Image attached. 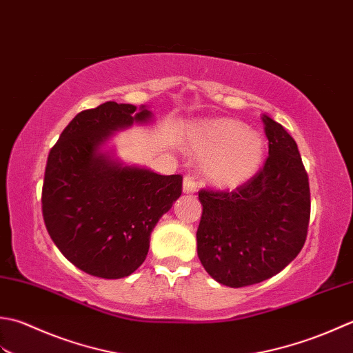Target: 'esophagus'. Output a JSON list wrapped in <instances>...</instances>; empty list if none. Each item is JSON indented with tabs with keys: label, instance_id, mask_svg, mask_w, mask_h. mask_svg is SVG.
<instances>
[{
	"label": "esophagus",
	"instance_id": "obj_1",
	"mask_svg": "<svg viewBox=\"0 0 353 353\" xmlns=\"http://www.w3.org/2000/svg\"><path fill=\"white\" fill-rule=\"evenodd\" d=\"M196 189H198V183H196L195 176H190V175L184 176V181H183L184 193H195Z\"/></svg>",
	"mask_w": 353,
	"mask_h": 353
}]
</instances>
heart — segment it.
Returning <instances> with one entry per match:
<instances>
[{
	"label": "heart",
	"instance_id": "heart-1",
	"mask_svg": "<svg viewBox=\"0 0 353 353\" xmlns=\"http://www.w3.org/2000/svg\"><path fill=\"white\" fill-rule=\"evenodd\" d=\"M187 143L195 154L208 155L204 174L218 187L247 183L263 161V139L236 120L219 119L195 123L187 132Z\"/></svg>",
	"mask_w": 353,
	"mask_h": 353
}]
</instances>
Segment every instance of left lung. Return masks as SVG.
I'll return each mask as SVG.
<instances>
[{"mask_svg":"<svg viewBox=\"0 0 353 353\" xmlns=\"http://www.w3.org/2000/svg\"><path fill=\"white\" fill-rule=\"evenodd\" d=\"M262 120L268 139L262 169L233 192H198V257L208 274L230 288L261 283L282 271L303 248L311 218L297 143L271 117Z\"/></svg>","mask_w":353,"mask_h":353,"instance_id":"left-lung-1","label":"left lung"}]
</instances>
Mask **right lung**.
<instances>
[{"label":"right lung","mask_w":353,"mask_h":353,"mask_svg":"<svg viewBox=\"0 0 353 353\" xmlns=\"http://www.w3.org/2000/svg\"><path fill=\"white\" fill-rule=\"evenodd\" d=\"M105 102L70 121L48 154L42 216L56 247L91 276L121 279L145 262L157 222L181 196V175L128 166L102 152L114 131L146 123L145 106Z\"/></svg>","instance_id":"obj_1"}]
</instances>
